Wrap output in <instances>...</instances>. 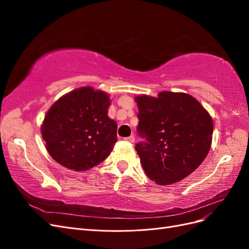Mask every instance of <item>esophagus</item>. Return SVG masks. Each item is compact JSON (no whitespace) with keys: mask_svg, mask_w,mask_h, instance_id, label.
I'll return each instance as SVG.
<instances>
[{"mask_svg":"<svg viewBox=\"0 0 249 249\" xmlns=\"http://www.w3.org/2000/svg\"><path fill=\"white\" fill-rule=\"evenodd\" d=\"M124 140L125 141H127V142H134L135 141V137L134 136H130V137H126V138H124Z\"/></svg>","mask_w":249,"mask_h":249,"instance_id":"esophagus-1","label":"esophagus"}]
</instances>
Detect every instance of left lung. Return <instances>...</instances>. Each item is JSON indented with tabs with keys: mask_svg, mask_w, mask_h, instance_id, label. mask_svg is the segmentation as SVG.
Instances as JSON below:
<instances>
[{
	"mask_svg": "<svg viewBox=\"0 0 249 249\" xmlns=\"http://www.w3.org/2000/svg\"><path fill=\"white\" fill-rule=\"evenodd\" d=\"M137 131L146 142L135 149L146 176L159 185L179 182L205 160L212 144L213 120L192 95L161 91L135 97Z\"/></svg>",
	"mask_w": 249,
	"mask_h": 249,
	"instance_id": "1",
	"label": "left lung"
}]
</instances>
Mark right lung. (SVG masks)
Masks as SVG:
<instances>
[{"label": "right lung", "instance_id": "1", "mask_svg": "<svg viewBox=\"0 0 249 249\" xmlns=\"http://www.w3.org/2000/svg\"><path fill=\"white\" fill-rule=\"evenodd\" d=\"M110 96L84 86L52 105L41 124L51 157L62 166L84 171L103 162L117 141V124L108 116Z\"/></svg>", "mask_w": 249, "mask_h": 249}]
</instances>
